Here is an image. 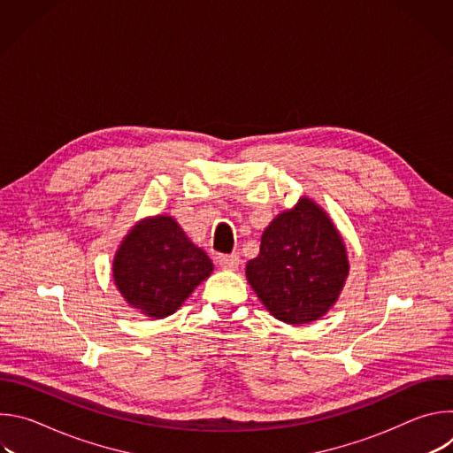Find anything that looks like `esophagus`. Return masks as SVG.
<instances>
[{"label": "esophagus", "mask_w": 453, "mask_h": 453, "mask_svg": "<svg viewBox=\"0 0 453 453\" xmlns=\"http://www.w3.org/2000/svg\"><path fill=\"white\" fill-rule=\"evenodd\" d=\"M219 265L224 271H236L240 265V256L238 254H222V256H219Z\"/></svg>", "instance_id": "34e87169"}]
</instances>
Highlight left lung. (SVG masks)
I'll return each instance as SVG.
<instances>
[{
	"label": "left lung",
	"instance_id": "1",
	"mask_svg": "<svg viewBox=\"0 0 453 453\" xmlns=\"http://www.w3.org/2000/svg\"><path fill=\"white\" fill-rule=\"evenodd\" d=\"M349 274L342 234L315 201L301 197L264 231L245 267L257 299L287 325H308L337 303Z\"/></svg>",
	"mask_w": 453,
	"mask_h": 453
}]
</instances>
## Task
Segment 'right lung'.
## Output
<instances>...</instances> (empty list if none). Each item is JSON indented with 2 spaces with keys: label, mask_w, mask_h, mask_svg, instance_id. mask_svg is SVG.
Instances as JSON below:
<instances>
[{
  "label": "right lung",
  "mask_w": 453,
  "mask_h": 453,
  "mask_svg": "<svg viewBox=\"0 0 453 453\" xmlns=\"http://www.w3.org/2000/svg\"><path fill=\"white\" fill-rule=\"evenodd\" d=\"M211 273L208 254L170 215L147 217L133 226L112 260V278L121 297L152 319L179 310Z\"/></svg>",
  "instance_id": "add662e5"
}]
</instances>
